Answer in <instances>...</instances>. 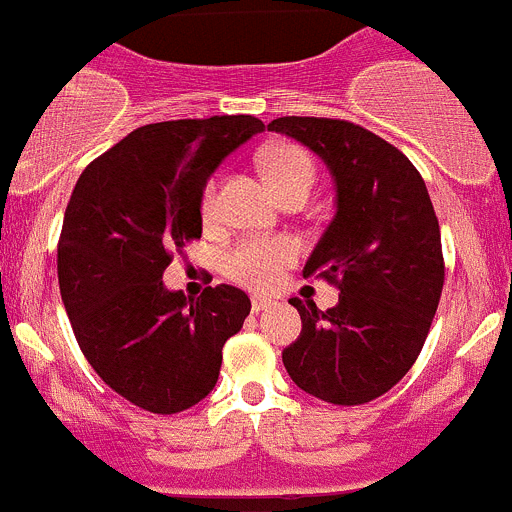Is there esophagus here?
Listing matches in <instances>:
<instances>
[{
	"label": "esophagus",
	"instance_id": "esophagus-1",
	"mask_svg": "<svg viewBox=\"0 0 512 512\" xmlns=\"http://www.w3.org/2000/svg\"><path fill=\"white\" fill-rule=\"evenodd\" d=\"M270 306H273V301H270V298L252 296V313H262V311H267Z\"/></svg>",
	"mask_w": 512,
	"mask_h": 512
}]
</instances>
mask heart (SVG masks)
I'll list each match as a JSON object with an SVG mask.
<instances>
[{
	"instance_id": "b5f03b06",
	"label": "heart",
	"mask_w": 512,
	"mask_h": 512,
	"mask_svg": "<svg viewBox=\"0 0 512 512\" xmlns=\"http://www.w3.org/2000/svg\"><path fill=\"white\" fill-rule=\"evenodd\" d=\"M262 173L275 188L280 199L293 193H311L316 186V165L311 155L298 145L280 142L267 147L260 158ZM201 214L204 219H214L216 214V181L211 178L201 193ZM298 257V245L288 237L267 239H242L229 247L222 257V273L232 283L255 290H270L283 280L285 267H290Z\"/></svg>"
}]
</instances>
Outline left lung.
<instances>
[{
	"label": "left lung",
	"mask_w": 512,
	"mask_h": 512,
	"mask_svg": "<svg viewBox=\"0 0 512 512\" xmlns=\"http://www.w3.org/2000/svg\"><path fill=\"white\" fill-rule=\"evenodd\" d=\"M329 165L336 214L303 275L339 288V303L290 298L303 329L283 349L290 380L313 398L362 405L388 393L426 342L444 288L439 219L416 165L375 132L326 117H278Z\"/></svg>",
	"instance_id": "8db88e82"
}]
</instances>
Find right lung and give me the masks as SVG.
<instances>
[{"label": "right lung", "mask_w": 512, "mask_h": 512, "mask_svg": "<svg viewBox=\"0 0 512 512\" xmlns=\"http://www.w3.org/2000/svg\"><path fill=\"white\" fill-rule=\"evenodd\" d=\"M252 114L137 127L86 165L58 239V285L96 375L142 411L181 413L214 390L222 347L250 316L234 285L196 301L165 290L163 270L201 237V193L242 142Z\"/></svg>", "instance_id": "obj_1"}]
</instances>
